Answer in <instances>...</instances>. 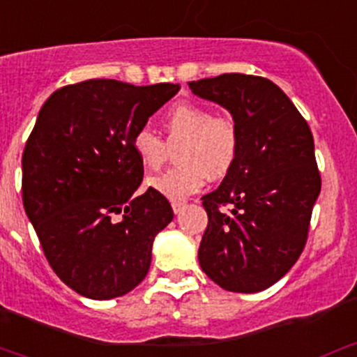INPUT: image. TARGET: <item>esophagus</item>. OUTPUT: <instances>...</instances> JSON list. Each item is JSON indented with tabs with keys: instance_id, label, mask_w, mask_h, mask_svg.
Listing matches in <instances>:
<instances>
[{
	"instance_id": "esophagus-1",
	"label": "esophagus",
	"mask_w": 357,
	"mask_h": 357,
	"mask_svg": "<svg viewBox=\"0 0 357 357\" xmlns=\"http://www.w3.org/2000/svg\"><path fill=\"white\" fill-rule=\"evenodd\" d=\"M172 211H174V214H179V212L183 211V208H185V202H179V200H176V202H172Z\"/></svg>"
}]
</instances>
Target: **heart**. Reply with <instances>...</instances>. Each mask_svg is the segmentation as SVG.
<instances>
[{"instance_id": "b5f03b06", "label": "heart", "mask_w": 357, "mask_h": 357, "mask_svg": "<svg viewBox=\"0 0 357 357\" xmlns=\"http://www.w3.org/2000/svg\"><path fill=\"white\" fill-rule=\"evenodd\" d=\"M165 142L143 128L132 136V150L142 165L157 171L169 157V146L178 149L181 165L150 178L146 185L169 200H183L199 192L207 174L219 179L231 171L240 149V135L235 121L226 115L214 117L204 107L181 103L172 107L162 122Z\"/></svg>"}]
</instances>
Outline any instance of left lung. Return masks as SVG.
I'll list each match as a JSON object with an SVG mask.
<instances>
[{"instance_id":"8db88e82","label":"left lung","mask_w":357,"mask_h":357,"mask_svg":"<svg viewBox=\"0 0 357 357\" xmlns=\"http://www.w3.org/2000/svg\"><path fill=\"white\" fill-rule=\"evenodd\" d=\"M188 86L193 95L225 107L240 135L231 171L202 197L208 222L200 268L225 290H266L290 271L307 240L321 192L312 132L266 77L222 74Z\"/></svg>"}]
</instances>
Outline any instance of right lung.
<instances>
[{
  "label": "right lung",
  "instance_id": "right-lung-1",
  "mask_svg": "<svg viewBox=\"0 0 357 357\" xmlns=\"http://www.w3.org/2000/svg\"><path fill=\"white\" fill-rule=\"evenodd\" d=\"M179 84L89 79L41 107L22 155V200L43 252L79 295L109 301L143 282L157 233L174 218L155 190L136 195L132 136Z\"/></svg>",
  "mask_w": 357,
  "mask_h": 357
}]
</instances>
